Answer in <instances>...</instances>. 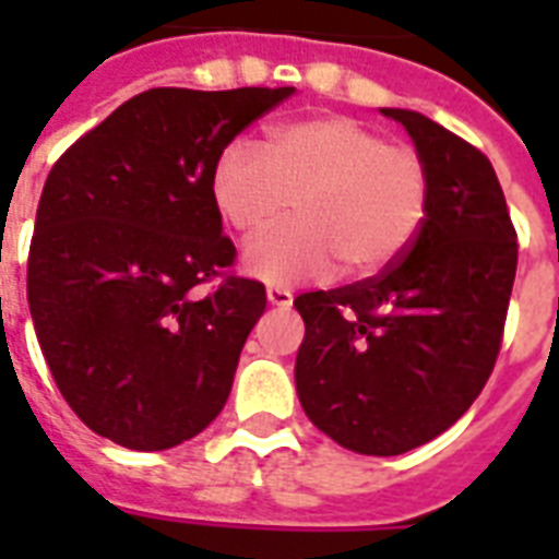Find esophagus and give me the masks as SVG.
I'll use <instances>...</instances> for the list:
<instances>
[{
    "label": "esophagus",
    "mask_w": 559,
    "mask_h": 559,
    "mask_svg": "<svg viewBox=\"0 0 559 559\" xmlns=\"http://www.w3.org/2000/svg\"><path fill=\"white\" fill-rule=\"evenodd\" d=\"M266 298L272 307H289L293 305V293L287 287H266Z\"/></svg>",
    "instance_id": "1"
}]
</instances>
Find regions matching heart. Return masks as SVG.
I'll return each mask as SVG.
<instances>
[{"label":"heart","instance_id":"1","mask_svg":"<svg viewBox=\"0 0 559 559\" xmlns=\"http://www.w3.org/2000/svg\"><path fill=\"white\" fill-rule=\"evenodd\" d=\"M211 200L237 235L254 237L284 214L296 219L246 246L243 270L289 287L391 266L424 228L432 174L424 153L348 116L275 124L263 147L231 139L211 168Z\"/></svg>","mask_w":559,"mask_h":559}]
</instances>
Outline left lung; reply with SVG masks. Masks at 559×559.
<instances>
[{
  "instance_id": "8db88e82",
  "label": "left lung",
  "mask_w": 559,
  "mask_h": 559,
  "mask_svg": "<svg viewBox=\"0 0 559 559\" xmlns=\"http://www.w3.org/2000/svg\"><path fill=\"white\" fill-rule=\"evenodd\" d=\"M382 112L406 127L432 174L424 228L371 278L293 301L305 319L298 400L362 455L415 450L473 406L502 348L520 254L485 153L420 112Z\"/></svg>"
}]
</instances>
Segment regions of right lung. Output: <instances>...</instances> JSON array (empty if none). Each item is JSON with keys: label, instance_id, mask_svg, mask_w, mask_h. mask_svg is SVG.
Instances as JSON below:
<instances>
[{"label": "right lung", "instance_id": "obj_1", "mask_svg": "<svg viewBox=\"0 0 559 559\" xmlns=\"http://www.w3.org/2000/svg\"><path fill=\"white\" fill-rule=\"evenodd\" d=\"M293 92L147 90L55 162L31 237L28 307L57 389L100 438L170 450L226 406L266 289L231 272L211 168Z\"/></svg>", "mask_w": 559, "mask_h": 559}]
</instances>
